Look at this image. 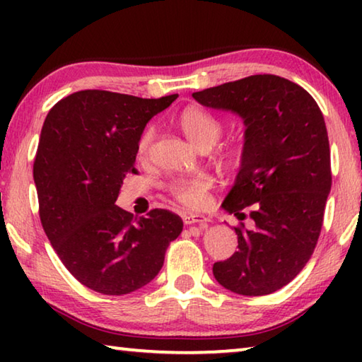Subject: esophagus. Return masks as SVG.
I'll return each instance as SVG.
<instances>
[{"label": "esophagus", "mask_w": 362, "mask_h": 362, "mask_svg": "<svg viewBox=\"0 0 362 362\" xmlns=\"http://www.w3.org/2000/svg\"><path fill=\"white\" fill-rule=\"evenodd\" d=\"M183 222H185V225L198 223L201 228H204L207 223V217L201 216V214H185V216H183Z\"/></svg>", "instance_id": "esophagus-1"}]
</instances>
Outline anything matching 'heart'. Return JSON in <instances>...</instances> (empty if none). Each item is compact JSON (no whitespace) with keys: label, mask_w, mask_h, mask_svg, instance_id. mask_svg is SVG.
Segmentation results:
<instances>
[{"label":"heart","mask_w":362,"mask_h":362,"mask_svg":"<svg viewBox=\"0 0 362 362\" xmlns=\"http://www.w3.org/2000/svg\"><path fill=\"white\" fill-rule=\"evenodd\" d=\"M179 126L185 132V136L199 148H211L217 142L222 134V121L216 115L207 112L201 107H187L179 115ZM153 139H155V129L146 127L140 134L137 142V156L145 158L151 148ZM243 156V145L236 144L225 151V159L228 163L240 161ZM214 187L211 175L199 174L192 177H177L166 183V192L173 196L175 201L189 209L203 207L209 201V192Z\"/></svg>","instance_id":"obj_1"}]
</instances>
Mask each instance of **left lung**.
Wrapping results in <instances>:
<instances>
[{"mask_svg": "<svg viewBox=\"0 0 362 362\" xmlns=\"http://www.w3.org/2000/svg\"><path fill=\"white\" fill-rule=\"evenodd\" d=\"M211 108L240 115L246 132L241 168L222 207L235 226L238 252L212 267L241 296H267L302 272L313 255L332 185L326 122L306 90L276 75H252L193 94Z\"/></svg>", "mask_w": 362, "mask_h": 362, "instance_id": "left-lung-1", "label": "left lung"}]
</instances>
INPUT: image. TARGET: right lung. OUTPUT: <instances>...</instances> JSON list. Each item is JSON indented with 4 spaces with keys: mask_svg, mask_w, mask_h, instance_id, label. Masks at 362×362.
<instances>
[{
    "mask_svg": "<svg viewBox=\"0 0 362 362\" xmlns=\"http://www.w3.org/2000/svg\"><path fill=\"white\" fill-rule=\"evenodd\" d=\"M177 97L88 89L46 116L33 163L41 225L65 268L95 292L122 296L148 284L182 233V218L168 209L134 217L115 204L124 177L136 174L146 122Z\"/></svg>",
    "mask_w": 362,
    "mask_h": 362,
    "instance_id": "add662e5",
    "label": "right lung"
}]
</instances>
